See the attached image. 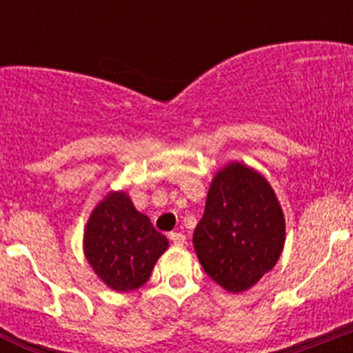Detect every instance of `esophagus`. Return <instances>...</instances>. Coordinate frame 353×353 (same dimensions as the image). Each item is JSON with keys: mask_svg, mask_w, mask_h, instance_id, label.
Wrapping results in <instances>:
<instances>
[{"mask_svg": "<svg viewBox=\"0 0 353 353\" xmlns=\"http://www.w3.org/2000/svg\"><path fill=\"white\" fill-rule=\"evenodd\" d=\"M170 240L173 242L174 245H183L185 244V235H183V233H179V232H173V233H170Z\"/></svg>", "mask_w": 353, "mask_h": 353, "instance_id": "1", "label": "esophagus"}]
</instances>
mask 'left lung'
I'll list each match as a JSON object with an SVG mask.
<instances>
[{
    "mask_svg": "<svg viewBox=\"0 0 353 353\" xmlns=\"http://www.w3.org/2000/svg\"><path fill=\"white\" fill-rule=\"evenodd\" d=\"M192 244L217 285L232 293L251 288L276 265L285 245V217L269 182L240 162L221 170Z\"/></svg>",
    "mask_w": 353,
    "mask_h": 353,
    "instance_id": "1",
    "label": "left lung"
}]
</instances>
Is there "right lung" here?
Returning a JSON list of instances; mask_svg holds the SVG:
<instances>
[{"instance_id": "obj_1", "label": "right lung", "mask_w": 353, "mask_h": 353, "mask_svg": "<svg viewBox=\"0 0 353 353\" xmlns=\"http://www.w3.org/2000/svg\"><path fill=\"white\" fill-rule=\"evenodd\" d=\"M166 249V236L134 208L125 192H109L92 212L84 232L86 260L117 292L145 285Z\"/></svg>"}]
</instances>
